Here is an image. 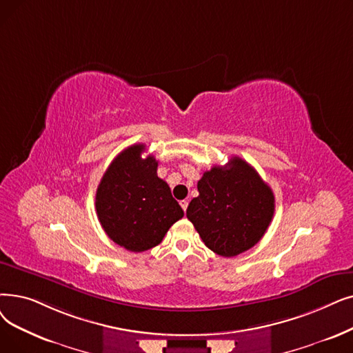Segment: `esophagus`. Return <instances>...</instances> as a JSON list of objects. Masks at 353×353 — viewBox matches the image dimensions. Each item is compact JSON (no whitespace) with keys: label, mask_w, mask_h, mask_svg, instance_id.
Instances as JSON below:
<instances>
[{"label":"esophagus","mask_w":353,"mask_h":353,"mask_svg":"<svg viewBox=\"0 0 353 353\" xmlns=\"http://www.w3.org/2000/svg\"><path fill=\"white\" fill-rule=\"evenodd\" d=\"M180 206H181L183 210L186 212V209H188V206H189V201H186V199H185V201H180Z\"/></svg>","instance_id":"34e87169"}]
</instances>
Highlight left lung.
Masks as SVG:
<instances>
[{
	"instance_id": "obj_1",
	"label": "left lung",
	"mask_w": 353,
	"mask_h": 353,
	"mask_svg": "<svg viewBox=\"0 0 353 353\" xmlns=\"http://www.w3.org/2000/svg\"><path fill=\"white\" fill-rule=\"evenodd\" d=\"M197 190L186 216L214 254L236 256L264 236L274 216V193L247 161L232 157L225 167L213 165Z\"/></svg>"
}]
</instances>
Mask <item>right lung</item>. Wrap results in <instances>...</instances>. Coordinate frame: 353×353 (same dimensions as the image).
I'll use <instances>...</instances> for the list:
<instances>
[{
	"label": "right lung",
	"instance_id": "add662e5",
	"mask_svg": "<svg viewBox=\"0 0 353 353\" xmlns=\"http://www.w3.org/2000/svg\"><path fill=\"white\" fill-rule=\"evenodd\" d=\"M144 150V144H134L121 151L102 176L95 199L103 231L131 252L156 247L185 214L157 176L159 161L141 157Z\"/></svg>",
	"mask_w": 353,
	"mask_h": 353
}]
</instances>
